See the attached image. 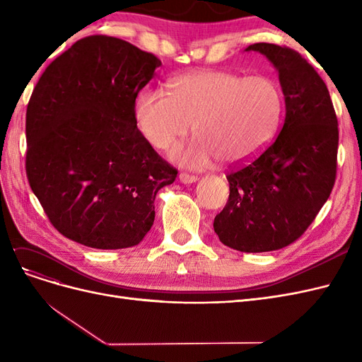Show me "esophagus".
<instances>
[{
    "mask_svg": "<svg viewBox=\"0 0 362 362\" xmlns=\"http://www.w3.org/2000/svg\"><path fill=\"white\" fill-rule=\"evenodd\" d=\"M180 181H181L182 184H192V182L198 181V177H194V175H189V173L181 172V173H180Z\"/></svg>",
    "mask_w": 362,
    "mask_h": 362,
    "instance_id": "34e87169",
    "label": "esophagus"
}]
</instances>
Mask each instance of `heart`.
I'll return each instance as SVG.
<instances>
[{
  "instance_id": "obj_1",
  "label": "heart",
  "mask_w": 362,
  "mask_h": 362,
  "mask_svg": "<svg viewBox=\"0 0 362 362\" xmlns=\"http://www.w3.org/2000/svg\"><path fill=\"white\" fill-rule=\"evenodd\" d=\"M170 93L149 89L137 96V128L151 145L170 149L194 131L199 139L172 152L190 169H208L217 160L228 168L249 163L276 136L284 95L270 75L243 76L228 71H201L170 81Z\"/></svg>"
}]
</instances>
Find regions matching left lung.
Masks as SVG:
<instances>
[{"mask_svg":"<svg viewBox=\"0 0 362 362\" xmlns=\"http://www.w3.org/2000/svg\"><path fill=\"white\" fill-rule=\"evenodd\" d=\"M246 51L261 52L278 71L286 119L262 154L228 173L229 199L213 226L225 246L255 254L291 245L329 198L338 122L325 81L299 52L264 42Z\"/></svg>","mask_w":362,"mask_h":362,"instance_id":"left-lung-1","label":"left lung"}]
</instances>
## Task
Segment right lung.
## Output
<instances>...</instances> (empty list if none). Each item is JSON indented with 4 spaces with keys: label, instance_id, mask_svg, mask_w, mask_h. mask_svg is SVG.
I'll list each match as a JSON object with an SVG mask.
<instances>
[{
    "label": "right lung",
    "instance_id": "obj_1",
    "mask_svg": "<svg viewBox=\"0 0 362 362\" xmlns=\"http://www.w3.org/2000/svg\"><path fill=\"white\" fill-rule=\"evenodd\" d=\"M161 62L129 42L89 36L45 69L27 107L30 187L60 234L95 249L139 245L158 190L177 178L140 133L139 92Z\"/></svg>",
    "mask_w": 362,
    "mask_h": 362
}]
</instances>
